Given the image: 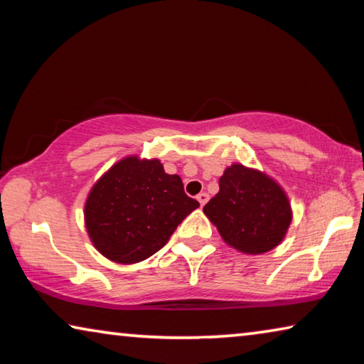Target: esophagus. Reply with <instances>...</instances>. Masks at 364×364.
<instances>
[{
  "label": "esophagus",
  "instance_id": "34e87169",
  "mask_svg": "<svg viewBox=\"0 0 364 364\" xmlns=\"http://www.w3.org/2000/svg\"><path fill=\"white\" fill-rule=\"evenodd\" d=\"M197 200H199V204H200V207H204L205 204H207V200H208V194L207 193H199L197 194V197H196Z\"/></svg>",
  "mask_w": 364,
  "mask_h": 364
}]
</instances>
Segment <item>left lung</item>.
I'll return each instance as SVG.
<instances>
[{"label": "left lung", "mask_w": 364, "mask_h": 364, "mask_svg": "<svg viewBox=\"0 0 364 364\" xmlns=\"http://www.w3.org/2000/svg\"><path fill=\"white\" fill-rule=\"evenodd\" d=\"M220 191L204 207L230 247L245 255H260L284 241L292 221L286 191L258 168L232 164L220 176Z\"/></svg>", "instance_id": "8db88e82"}]
</instances>
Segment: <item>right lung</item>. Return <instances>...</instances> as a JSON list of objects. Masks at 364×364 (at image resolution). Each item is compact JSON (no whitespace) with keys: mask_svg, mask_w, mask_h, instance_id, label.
I'll return each instance as SVG.
<instances>
[{"mask_svg":"<svg viewBox=\"0 0 364 364\" xmlns=\"http://www.w3.org/2000/svg\"><path fill=\"white\" fill-rule=\"evenodd\" d=\"M197 207L184 194L181 178L165 173L159 159L133 154L93 184L83 215L95 249L110 262L132 264L162 249Z\"/></svg>","mask_w":364,"mask_h":364,"instance_id":"obj_1","label":"right lung"}]
</instances>
